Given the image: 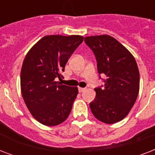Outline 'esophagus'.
Returning <instances> with one entry per match:
<instances>
[{
	"mask_svg": "<svg viewBox=\"0 0 155 155\" xmlns=\"http://www.w3.org/2000/svg\"><path fill=\"white\" fill-rule=\"evenodd\" d=\"M84 91H85V88H84V87H79V92H80V93L84 92Z\"/></svg>",
	"mask_w": 155,
	"mask_h": 155,
	"instance_id": "esophagus-1",
	"label": "esophagus"
}]
</instances>
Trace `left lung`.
Masks as SVG:
<instances>
[{
  "label": "left lung",
  "mask_w": 155,
  "mask_h": 155,
  "mask_svg": "<svg viewBox=\"0 0 155 155\" xmlns=\"http://www.w3.org/2000/svg\"><path fill=\"white\" fill-rule=\"evenodd\" d=\"M97 61L99 74L105 75L104 87H97L90 103L94 117L106 124L118 122L129 114L139 92L140 75L134 57L109 35L84 38Z\"/></svg>",
  "instance_id": "left-lung-1"
}]
</instances>
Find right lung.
<instances>
[{
  "label": "right lung",
  "mask_w": 155,
  "mask_h": 155,
  "mask_svg": "<svg viewBox=\"0 0 155 155\" xmlns=\"http://www.w3.org/2000/svg\"><path fill=\"white\" fill-rule=\"evenodd\" d=\"M84 41L80 35H47L26 54L21 70V91L31 115L41 124L54 126L70 114L77 87L59 81L66 63Z\"/></svg>",
  "instance_id": "add662e5"
}]
</instances>
